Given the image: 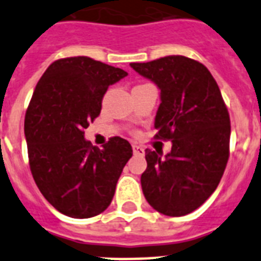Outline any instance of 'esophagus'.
I'll return each instance as SVG.
<instances>
[{"mask_svg": "<svg viewBox=\"0 0 261 261\" xmlns=\"http://www.w3.org/2000/svg\"><path fill=\"white\" fill-rule=\"evenodd\" d=\"M133 151H134L135 155H143L144 154V148L138 146V144H133Z\"/></svg>", "mask_w": 261, "mask_h": 261, "instance_id": "esophagus-1", "label": "esophagus"}]
</instances>
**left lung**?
Returning a JSON list of instances; mask_svg holds the SVG:
<instances>
[{
  "mask_svg": "<svg viewBox=\"0 0 261 261\" xmlns=\"http://www.w3.org/2000/svg\"><path fill=\"white\" fill-rule=\"evenodd\" d=\"M130 66L161 90L155 137L172 142L164 159L161 152L146 150L144 198L163 215H187L215 191L228 162L227 106L214 76L198 61L168 56Z\"/></svg>",
  "mask_w": 261,
  "mask_h": 261,
  "instance_id": "left-lung-1",
  "label": "left lung"
}]
</instances>
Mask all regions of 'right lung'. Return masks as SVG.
Wrapping results in <instances>:
<instances>
[{"mask_svg": "<svg viewBox=\"0 0 261 261\" xmlns=\"http://www.w3.org/2000/svg\"><path fill=\"white\" fill-rule=\"evenodd\" d=\"M126 75L89 57H70L54 61L37 83L25 115L30 171L63 215L86 219L103 212L133 156L123 138H110L98 148L83 131L99 115L109 86Z\"/></svg>", "mask_w": 261, "mask_h": 261, "instance_id": "right-lung-1", "label": "right lung"}]
</instances>
